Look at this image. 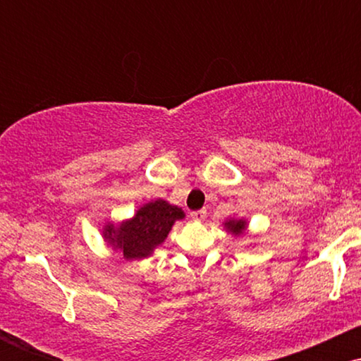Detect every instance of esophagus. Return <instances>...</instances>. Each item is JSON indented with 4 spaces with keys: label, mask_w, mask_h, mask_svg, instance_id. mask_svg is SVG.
Instances as JSON below:
<instances>
[{
    "label": "esophagus",
    "mask_w": 361,
    "mask_h": 361,
    "mask_svg": "<svg viewBox=\"0 0 361 361\" xmlns=\"http://www.w3.org/2000/svg\"><path fill=\"white\" fill-rule=\"evenodd\" d=\"M190 217L193 219V221H204V219L207 217V210L205 209H202V210H195V212H192L190 214Z\"/></svg>",
    "instance_id": "34e87169"
}]
</instances>
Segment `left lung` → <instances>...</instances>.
I'll use <instances>...</instances> for the list:
<instances>
[{
  "label": "left lung",
  "instance_id": "obj_1",
  "mask_svg": "<svg viewBox=\"0 0 361 361\" xmlns=\"http://www.w3.org/2000/svg\"><path fill=\"white\" fill-rule=\"evenodd\" d=\"M224 229L229 234H233L234 238H239V235H243L247 231V221L244 217H229L224 221Z\"/></svg>",
  "mask_w": 361,
  "mask_h": 361
}]
</instances>
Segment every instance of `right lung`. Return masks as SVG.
Instances as JSON below:
<instances>
[{"mask_svg": "<svg viewBox=\"0 0 361 361\" xmlns=\"http://www.w3.org/2000/svg\"><path fill=\"white\" fill-rule=\"evenodd\" d=\"M181 219H185L181 207L156 198L140 205L130 219L106 222L102 238L106 247L122 255L126 261H140L164 243L175 222Z\"/></svg>", "mask_w": 361, "mask_h": 361, "instance_id": "add662e5", "label": "right lung"}]
</instances>
